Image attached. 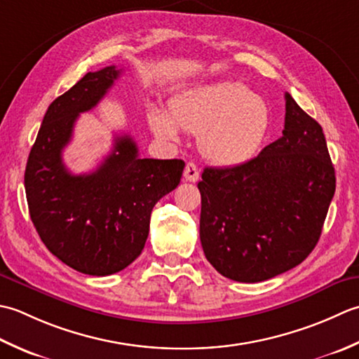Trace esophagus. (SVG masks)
I'll list each match as a JSON object with an SVG mask.
<instances>
[{
	"label": "esophagus",
	"instance_id": "esophagus-1",
	"mask_svg": "<svg viewBox=\"0 0 359 359\" xmlns=\"http://www.w3.org/2000/svg\"><path fill=\"white\" fill-rule=\"evenodd\" d=\"M184 178H186V181H190V182L198 181L200 172H198V167H196L195 163H187L186 164V167H184Z\"/></svg>",
	"mask_w": 359,
	"mask_h": 359
}]
</instances>
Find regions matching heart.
Returning <instances> with one entry per match:
<instances>
[{
  "label": "heart",
  "mask_w": 359,
  "mask_h": 359,
  "mask_svg": "<svg viewBox=\"0 0 359 359\" xmlns=\"http://www.w3.org/2000/svg\"><path fill=\"white\" fill-rule=\"evenodd\" d=\"M158 137L178 141V127L200 135L203 156L222 167L245 164L254 158L269 128L265 99L238 82H220L189 90L173 99L170 114L150 113Z\"/></svg>",
  "instance_id": "1"
}]
</instances>
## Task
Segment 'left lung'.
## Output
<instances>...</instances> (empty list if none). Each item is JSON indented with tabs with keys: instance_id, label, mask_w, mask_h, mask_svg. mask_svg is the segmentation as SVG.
Masks as SVG:
<instances>
[{
	"instance_id": "1",
	"label": "left lung",
	"mask_w": 359,
	"mask_h": 359,
	"mask_svg": "<svg viewBox=\"0 0 359 359\" xmlns=\"http://www.w3.org/2000/svg\"><path fill=\"white\" fill-rule=\"evenodd\" d=\"M201 178L204 255L222 276L246 283L309 257L336 187L323 127L288 93L282 137L245 164L206 167Z\"/></svg>"
}]
</instances>
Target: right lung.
<instances>
[{"instance_id":"right-lung-1","label":"right lung","mask_w":359,"mask_h":359,"mask_svg":"<svg viewBox=\"0 0 359 359\" xmlns=\"http://www.w3.org/2000/svg\"><path fill=\"white\" fill-rule=\"evenodd\" d=\"M122 69L88 72L49 105L29 153L25 189L29 214L48 250L90 276L122 271L142 252L155 204L177 187L184 161L139 158L128 135L96 170L72 175L62 151L80 113L96 107Z\"/></svg>"}]
</instances>
